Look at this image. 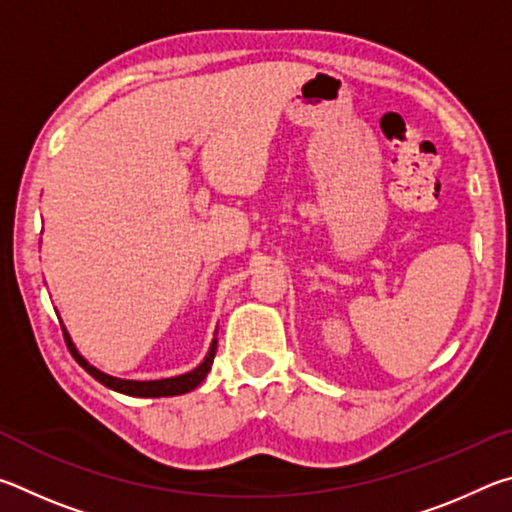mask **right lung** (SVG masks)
<instances>
[{
	"instance_id": "obj_1",
	"label": "right lung",
	"mask_w": 512,
	"mask_h": 512,
	"mask_svg": "<svg viewBox=\"0 0 512 512\" xmlns=\"http://www.w3.org/2000/svg\"><path fill=\"white\" fill-rule=\"evenodd\" d=\"M63 336H65V343L69 352H72V357L81 363V366L90 372V375L101 381L103 386L112 388V391H119V393H126V395H135V397H169V395H183L194 391V388L201 384V381L207 377V372L212 368V361H214V354H216V339L212 341V348L207 352L205 361L201 366L194 368L192 372H187V375H180V377H169V379H158V381H128V379H117V377H110L106 372H101L97 368H92L88 361H85L79 352H76L72 339H69V334L63 329Z\"/></svg>"
}]
</instances>
